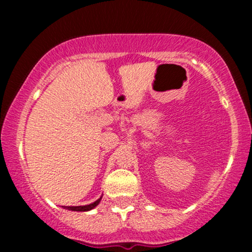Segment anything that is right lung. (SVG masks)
<instances>
[{
  "mask_svg": "<svg viewBox=\"0 0 252 252\" xmlns=\"http://www.w3.org/2000/svg\"><path fill=\"white\" fill-rule=\"evenodd\" d=\"M100 199H102V198H100ZM100 199H98V200L92 202V204H90V205H85V206H66L65 209L71 210V211H90V210L94 209V207H96L97 205L99 204Z\"/></svg>",
  "mask_w": 252,
  "mask_h": 252,
  "instance_id": "add662e5",
  "label": "right lung"
}]
</instances>
